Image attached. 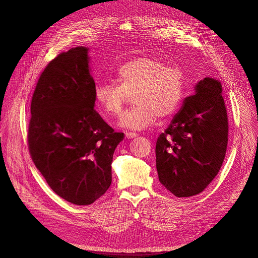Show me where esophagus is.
<instances>
[{"instance_id":"1","label":"esophagus","mask_w":258,"mask_h":258,"mask_svg":"<svg viewBox=\"0 0 258 258\" xmlns=\"http://www.w3.org/2000/svg\"><path fill=\"white\" fill-rule=\"evenodd\" d=\"M136 137H138V135L135 134V132H126V138L127 139H134Z\"/></svg>"}]
</instances>
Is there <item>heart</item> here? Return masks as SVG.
<instances>
[{"mask_svg": "<svg viewBox=\"0 0 258 258\" xmlns=\"http://www.w3.org/2000/svg\"><path fill=\"white\" fill-rule=\"evenodd\" d=\"M115 83L101 82L95 87V103L106 118L118 116L129 96L132 106L119 118V126L143 130L172 115L184 97L182 72L152 57H140L117 68Z\"/></svg>", "mask_w": 258, "mask_h": 258, "instance_id": "1", "label": "heart"}]
</instances>
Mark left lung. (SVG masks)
Instances as JSON below:
<instances>
[{
	"label": "left lung",
	"instance_id": "8db88e82",
	"mask_svg": "<svg viewBox=\"0 0 258 258\" xmlns=\"http://www.w3.org/2000/svg\"><path fill=\"white\" fill-rule=\"evenodd\" d=\"M228 117L221 83L206 77L156 142L159 182L176 197L200 194L225 159Z\"/></svg>",
	"mask_w": 258,
	"mask_h": 258
}]
</instances>
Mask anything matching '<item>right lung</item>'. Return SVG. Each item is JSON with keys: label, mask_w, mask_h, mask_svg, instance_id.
Segmentation results:
<instances>
[{"label": "right lung", "mask_w": 258, "mask_h": 258, "mask_svg": "<svg viewBox=\"0 0 258 258\" xmlns=\"http://www.w3.org/2000/svg\"><path fill=\"white\" fill-rule=\"evenodd\" d=\"M95 87L88 49L80 46L46 66L31 101V158L58 196L79 206L111 186L113 154L123 139L93 110Z\"/></svg>", "instance_id": "add662e5"}]
</instances>
